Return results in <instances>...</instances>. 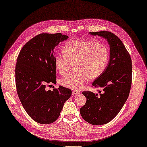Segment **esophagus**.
I'll list each match as a JSON object with an SVG mask.
<instances>
[{
  "mask_svg": "<svg viewBox=\"0 0 147 147\" xmlns=\"http://www.w3.org/2000/svg\"><path fill=\"white\" fill-rule=\"evenodd\" d=\"M79 94H80V92L78 90H72V95H78Z\"/></svg>",
  "mask_w": 147,
  "mask_h": 147,
  "instance_id": "34e87169",
  "label": "esophagus"
}]
</instances>
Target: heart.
<instances>
[{"instance_id": "b5f03b06", "label": "heart", "mask_w": 147, "mask_h": 147, "mask_svg": "<svg viewBox=\"0 0 147 147\" xmlns=\"http://www.w3.org/2000/svg\"><path fill=\"white\" fill-rule=\"evenodd\" d=\"M63 55H57L54 59L56 70L61 75H65L71 68L75 70L60 80L63 86L74 90L83 86L90 80H95L102 74L107 65L109 50L102 42L90 40H72L64 45Z\"/></svg>"}]
</instances>
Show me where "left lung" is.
Wrapping results in <instances>:
<instances>
[{
	"instance_id": "1",
	"label": "left lung",
	"mask_w": 147,
	"mask_h": 147,
	"mask_svg": "<svg viewBox=\"0 0 147 147\" xmlns=\"http://www.w3.org/2000/svg\"><path fill=\"white\" fill-rule=\"evenodd\" d=\"M89 33L106 39L110 48L107 66L92 83V86L102 88V92L99 90L100 95L90 91L82 92L87 100L80 109L87 122L100 125L112 120L127 100L132 80V62L124 44L114 33L106 31Z\"/></svg>"
}]
</instances>
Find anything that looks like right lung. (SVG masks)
Listing matches in <instances>:
<instances>
[{"mask_svg": "<svg viewBox=\"0 0 147 147\" xmlns=\"http://www.w3.org/2000/svg\"><path fill=\"white\" fill-rule=\"evenodd\" d=\"M69 37L61 33H42L30 39L19 52L15 69L18 95L24 109L35 122L50 124L59 117L64 103L72 95L70 89L56 83L54 49Z\"/></svg>", "mask_w": 147, "mask_h": 147, "instance_id": "add662e5", "label": "right lung"}]
</instances>
